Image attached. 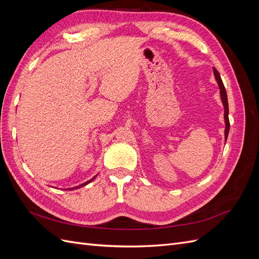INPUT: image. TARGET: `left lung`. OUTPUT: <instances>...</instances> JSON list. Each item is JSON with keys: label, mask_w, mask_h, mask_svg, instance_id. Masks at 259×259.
<instances>
[{"label": "left lung", "mask_w": 259, "mask_h": 259, "mask_svg": "<svg viewBox=\"0 0 259 259\" xmlns=\"http://www.w3.org/2000/svg\"><path fill=\"white\" fill-rule=\"evenodd\" d=\"M213 71H214V75H215V79L218 83L219 86V90H221V97H222V101H223V105L225 108V123H226V128H225V138L227 140V137H228L229 134V128H230V123H229V108H228V98H227V92L226 89L224 86V83L222 81V77L219 75V72L215 68H213Z\"/></svg>", "instance_id": "8db88e82"}]
</instances>
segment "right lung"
Segmentation results:
<instances>
[{
  "label": "right lung",
  "instance_id": "obj_1",
  "mask_svg": "<svg viewBox=\"0 0 259 259\" xmlns=\"http://www.w3.org/2000/svg\"><path fill=\"white\" fill-rule=\"evenodd\" d=\"M96 177V176H95ZM95 177H93L92 179H90L89 180V182H86V183H84V184H81L80 186H76V187H74V188H69V189L68 190H73V189H77V188H81V187H84V186H86V185H88V184H90L91 182H93V180L94 179H95Z\"/></svg>",
  "mask_w": 259,
  "mask_h": 259
}]
</instances>
